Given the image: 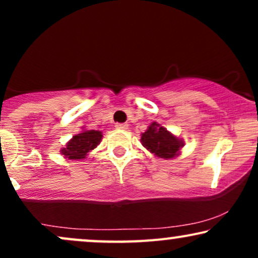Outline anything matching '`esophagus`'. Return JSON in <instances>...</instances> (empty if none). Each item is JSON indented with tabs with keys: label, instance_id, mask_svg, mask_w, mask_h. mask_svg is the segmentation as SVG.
I'll return each mask as SVG.
<instances>
[{
	"label": "esophagus",
	"instance_id": "obj_1",
	"mask_svg": "<svg viewBox=\"0 0 258 258\" xmlns=\"http://www.w3.org/2000/svg\"><path fill=\"white\" fill-rule=\"evenodd\" d=\"M115 127H116V128H119V130H127V128H128V123H116Z\"/></svg>",
	"mask_w": 258,
	"mask_h": 258
}]
</instances>
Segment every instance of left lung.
<instances>
[{
    "label": "left lung",
    "instance_id": "8db88e82",
    "mask_svg": "<svg viewBox=\"0 0 258 258\" xmlns=\"http://www.w3.org/2000/svg\"><path fill=\"white\" fill-rule=\"evenodd\" d=\"M141 142L150 153L161 159L176 158L180 148L184 146L182 139L156 122H153L146 132L142 133Z\"/></svg>",
    "mask_w": 258,
    "mask_h": 258
}]
</instances>
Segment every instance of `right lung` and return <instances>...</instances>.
<instances>
[{
  "mask_svg": "<svg viewBox=\"0 0 258 258\" xmlns=\"http://www.w3.org/2000/svg\"><path fill=\"white\" fill-rule=\"evenodd\" d=\"M103 135L96 130H86L79 135L74 136L67 143V147L60 150L64 158L72 160H82L91 150H93L100 143Z\"/></svg>",
  "mask_w": 258,
  "mask_h": 258,
  "instance_id": "obj_1",
  "label": "right lung"
}]
</instances>
